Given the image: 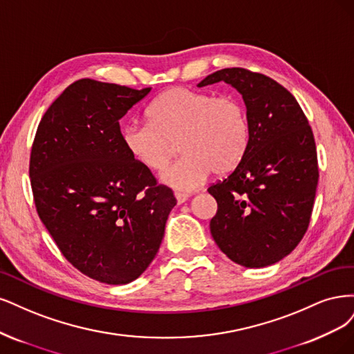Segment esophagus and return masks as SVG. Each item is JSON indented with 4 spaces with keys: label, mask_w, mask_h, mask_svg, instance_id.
Masks as SVG:
<instances>
[{
    "label": "esophagus",
    "mask_w": 354,
    "mask_h": 354,
    "mask_svg": "<svg viewBox=\"0 0 354 354\" xmlns=\"http://www.w3.org/2000/svg\"><path fill=\"white\" fill-rule=\"evenodd\" d=\"M175 198H176L178 204H182L189 198V196H188V194H184V192H175Z\"/></svg>",
    "instance_id": "obj_1"
}]
</instances>
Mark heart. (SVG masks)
Wrapping results in <instances>:
<instances>
[{"label": "heart", "mask_w": 354, "mask_h": 354, "mask_svg": "<svg viewBox=\"0 0 354 354\" xmlns=\"http://www.w3.org/2000/svg\"><path fill=\"white\" fill-rule=\"evenodd\" d=\"M148 116L150 122L124 124L123 145L136 163L158 172L174 157L178 142L184 156L160 176L162 184L176 191L197 189L212 172H232L248 150L247 110L232 95L176 86L154 100Z\"/></svg>", "instance_id": "obj_1"}]
</instances>
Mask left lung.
Segmentation results:
<instances>
[{
  "instance_id": "8db88e82",
  "label": "left lung",
  "mask_w": 354,
  "mask_h": 354,
  "mask_svg": "<svg viewBox=\"0 0 354 354\" xmlns=\"http://www.w3.org/2000/svg\"><path fill=\"white\" fill-rule=\"evenodd\" d=\"M222 81L243 95L250 145L234 172L207 189L218 203L210 232L235 263L265 268L290 254L309 226L319 178L313 132L297 100L269 76L232 67L197 86Z\"/></svg>"
}]
</instances>
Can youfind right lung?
Wrapping results in <instances>:
<instances>
[{
  "label": "right lung",
  "instance_id": "obj_1",
  "mask_svg": "<svg viewBox=\"0 0 354 354\" xmlns=\"http://www.w3.org/2000/svg\"><path fill=\"white\" fill-rule=\"evenodd\" d=\"M150 91L76 81L45 111L32 145L42 223L77 270L110 285L135 281L151 263L176 204L122 141L119 120Z\"/></svg>",
  "mask_w": 354,
  "mask_h": 354
}]
</instances>
